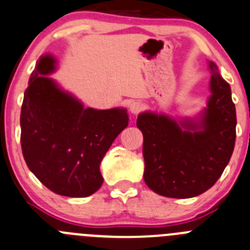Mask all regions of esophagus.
I'll return each instance as SVG.
<instances>
[{
  "mask_svg": "<svg viewBox=\"0 0 250 250\" xmlns=\"http://www.w3.org/2000/svg\"><path fill=\"white\" fill-rule=\"evenodd\" d=\"M142 108H144L142 103H141V102H137V101L131 102V103H130V105H129L130 113L134 114V115H137V114H139L140 111L142 110Z\"/></svg>",
  "mask_w": 250,
  "mask_h": 250,
  "instance_id": "esophagus-1",
  "label": "esophagus"
}]
</instances>
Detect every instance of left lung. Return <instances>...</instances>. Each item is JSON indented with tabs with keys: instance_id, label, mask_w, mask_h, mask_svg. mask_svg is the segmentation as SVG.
<instances>
[{
	"instance_id": "1",
	"label": "left lung",
	"mask_w": 250,
	"mask_h": 250,
	"mask_svg": "<svg viewBox=\"0 0 250 250\" xmlns=\"http://www.w3.org/2000/svg\"><path fill=\"white\" fill-rule=\"evenodd\" d=\"M211 70L208 108L199 121H175L147 111L137 116L144 135L147 187L167 198H194L210 189L229 162L236 142V106L230 87L208 62Z\"/></svg>"
}]
</instances>
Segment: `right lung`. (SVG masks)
I'll list each match as a JSON object with an SVG mask.
<instances>
[{
	"instance_id": "right-lung-1",
	"label": "right lung",
	"mask_w": 250,
	"mask_h": 250,
	"mask_svg": "<svg viewBox=\"0 0 250 250\" xmlns=\"http://www.w3.org/2000/svg\"><path fill=\"white\" fill-rule=\"evenodd\" d=\"M50 55L37 62L21 111V145L33 174L51 191L85 198L103 184L102 159L129 124L125 109L83 108L46 75L55 70Z\"/></svg>"
}]
</instances>
